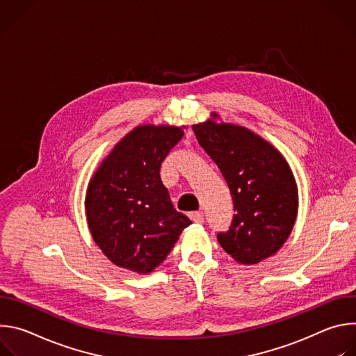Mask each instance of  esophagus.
Masks as SVG:
<instances>
[{"mask_svg":"<svg viewBox=\"0 0 356 356\" xmlns=\"http://www.w3.org/2000/svg\"><path fill=\"white\" fill-rule=\"evenodd\" d=\"M191 220L194 221V222H197V224H202L204 222V214H202L201 211H194V213H191Z\"/></svg>","mask_w":356,"mask_h":356,"instance_id":"obj_1","label":"esophagus"}]
</instances>
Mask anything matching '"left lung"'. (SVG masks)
<instances>
[{
    "label": "left lung",
    "instance_id": "obj_1",
    "mask_svg": "<svg viewBox=\"0 0 356 356\" xmlns=\"http://www.w3.org/2000/svg\"><path fill=\"white\" fill-rule=\"evenodd\" d=\"M193 131L221 170L234 201L229 229L217 234L220 245L242 265L275 255L297 216V186L287 162L269 142L239 125L207 121L193 125Z\"/></svg>",
    "mask_w": 356,
    "mask_h": 356
}]
</instances>
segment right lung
<instances>
[{
	"label": "right lung",
	"instance_id": "1",
	"mask_svg": "<svg viewBox=\"0 0 356 356\" xmlns=\"http://www.w3.org/2000/svg\"><path fill=\"white\" fill-rule=\"evenodd\" d=\"M181 138L177 127H138L113 149L88 184V228L120 268L152 272L191 224L175 210L161 180L162 162Z\"/></svg>",
	"mask_w": 356,
	"mask_h": 356
}]
</instances>
